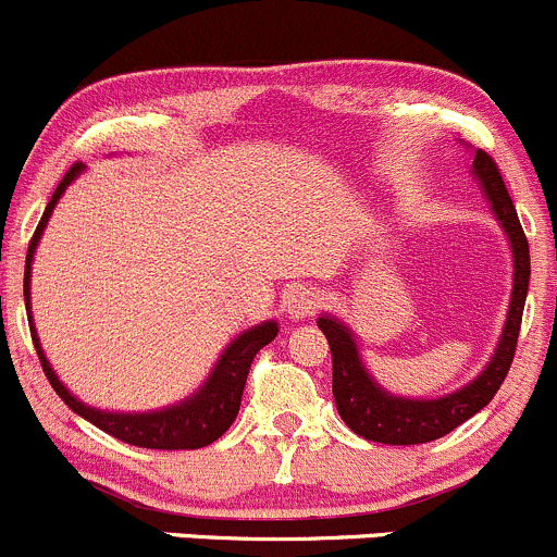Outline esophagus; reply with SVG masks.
I'll use <instances>...</instances> for the list:
<instances>
[{"instance_id":"1","label":"esophagus","mask_w":557,"mask_h":557,"mask_svg":"<svg viewBox=\"0 0 557 557\" xmlns=\"http://www.w3.org/2000/svg\"><path fill=\"white\" fill-rule=\"evenodd\" d=\"M321 305V292L315 286H300L289 295L286 300V313H289L292 321H305L319 310Z\"/></svg>"}]
</instances>
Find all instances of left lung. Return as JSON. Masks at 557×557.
Segmentation results:
<instances>
[{
	"mask_svg": "<svg viewBox=\"0 0 557 557\" xmlns=\"http://www.w3.org/2000/svg\"><path fill=\"white\" fill-rule=\"evenodd\" d=\"M470 157L472 177H475L481 194L486 196L488 209H492L496 223L505 231L512 252V292L510 305H507V319L492 358L478 372V376H472L468 385L438 398L396 396V393L385 391L369 374V369L363 367L356 334H352V329L343 319L332 313H321L319 321H315L321 332L326 334L329 348H332V393L339 417H343L352 433L367 441H374V444L411 446L444 438L454 428H459L472 414H478L494 398V393L499 391L507 372H510L518 345L520 319H523L525 295H529V242H525L518 212L512 207L510 194H507L492 157L472 146Z\"/></svg>",
	"mask_w": 557,
	"mask_h": 557,
	"instance_id": "left-lung-1",
	"label": "left lung"
}]
</instances>
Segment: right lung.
Instances as JSON below:
<instances>
[{
    "label": "right lung",
    "mask_w": 557,
    "mask_h": 557,
    "mask_svg": "<svg viewBox=\"0 0 557 557\" xmlns=\"http://www.w3.org/2000/svg\"><path fill=\"white\" fill-rule=\"evenodd\" d=\"M85 172V164H74L61 185L52 194L50 205L45 207L37 231H34L32 244H28L26 255V273H23V300H26V313H28V326H32L34 348L39 352L41 369H45L47 380H50L52 391L63 398V404L69 406L74 414L85 417L87 422H92L95 428H100L103 433L113 435V438L124 441V444L143 446V448H166V451H175V448H201L209 446L212 441H218L225 430L231 428L233 420L238 414V406H242V393L247 385L249 367H252L257 350L265 348L268 343H273L278 334V324L273 319L262 321L244 329L238 337H233L225 350L220 352V358L214 361L212 372L205 380V385L196 393H190L188 398L177 400V404L164 406V409H151V411H111V409H98V406H89L85 400H79L69 387L63 385L61 376L55 374L52 363L47 361L45 350H41L37 326H34L32 315V262L37 255L39 238L45 233L47 223H50V214L55 209L61 196L65 194L71 183Z\"/></svg>",
    "instance_id": "obj_1"
}]
</instances>
